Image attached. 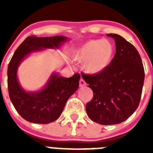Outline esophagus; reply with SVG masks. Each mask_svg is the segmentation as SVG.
Segmentation results:
<instances>
[{"mask_svg":"<svg viewBox=\"0 0 153 153\" xmlns=\"http://www.w3.org/2000/svg\"><path fill=\"white\" fill-rule=\"evenodd\" d=\"M85 85H86V82L83 80V78H81V79H79V86L82 87V86H84Z\"/></svg>","mask_w":153,"mask_h":153,"instance_id":"obj_1","label":"esophagus"}]
</instances>
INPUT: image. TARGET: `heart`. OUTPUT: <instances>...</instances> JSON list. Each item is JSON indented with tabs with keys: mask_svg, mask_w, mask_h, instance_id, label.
Returning a JSON list of instances; mask_svg holds the SVG:
<instances>
[{
	"mask_svg": "<svg viewBox=\"0 0 153 153\" xmlns=\"http://www.w3.org/2000/svg\"><path fill=\"white\" fill-rule=\"evenodd\" d=\"M114 46L109 40H90L76 51L74 59L77 63H85L86 70L92 74H100L111 63Z\"/></svg>",
	"mask_w": 153,
	"mask_h": 153,
	"instance_id": "b5f03b06",
	"label": "heart"
}]
</instances>
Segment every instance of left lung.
Returning <instances> with one entry per match:
<instances>
[{
	"instance_id": "obj_1",
	"label": "left lung",
	"mask_w": 153,
	"mask_h": 153,
	"mask_svg": "<svg viewBox=\"0 0 153 153\" xmlns=\"http://www.w3.org/2000/svg\"><path fill=\"white\" fill-rule=\"evenodd\" d=\"M116 53L102 73L82 76L93 92V98L86 106L93 122L114 125L123 122L139 106L145 72L141 57L132 44L115 33Z\"/></svg>"
}]
</instances>
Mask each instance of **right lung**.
<instances>
[{"label":"right lung","instance_id":"1","mask_svg":"<svg viewBox=\"0 0 153 153\" xmlns=\"http://www.w3.org/2000/svg\"><path fill=\"white\" fill-rule=\"evenodd\" d=\"M68 40L67 36H28L13 53L7 67L9 97L17 113L28 122L47 124L57 120L67 100L79 87L80 75L69 78L53 73L44 88L27 92L23 89L17 78V69L21 62L33 52L44 49H59Z\"/></svg>","mask_w":153,"mask_h":153}]
</instances>
